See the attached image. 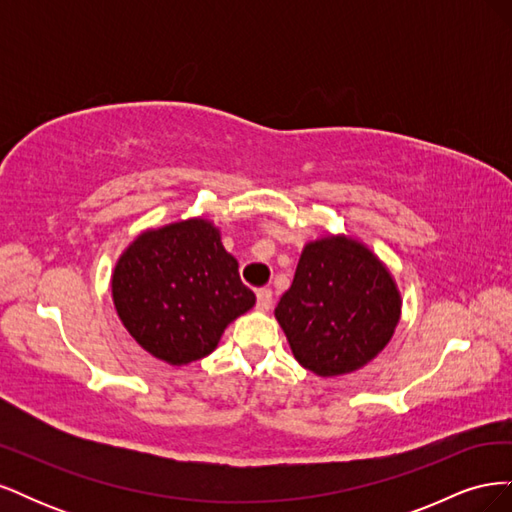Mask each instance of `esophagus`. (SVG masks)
I'll return each instance as SVG.
<instances>
[{
    "label": "esophagus",
    "instance_id": "34e87169",
    "mask_svg": "<svg viewBox=\"0 0 512 512\" xmlns=\"http://www.w3.org/2000/svg\"><path fill=\"white\" fill-rule=\"evenodd\" d=\"M273 305V292L269 288H258L256 290V307L260 312H269Z\"/></svg>",
    "mask_w": 512,
    "mask_h": 512
}]
</instances>
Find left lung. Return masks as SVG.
Masks as SVG:
<instances>
[{"label":"left lung","mask_w":512,"mask_h":512,"mask_svg":"<svg viewBox=\"0 0 512 512\" xmlns=\"http://www.w3.org/2000/svg\"><path fill=\"white\" fill-rule=\"evenodd\" d=\"M401 318V292L380 256L356 237L307 241L275 320L294 359L320 378L363 369L389 346Z\"/></svg>","instance_id":"8db88e82"}]
</instances>
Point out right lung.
Returning <instances> with one entry per match:
<instances>
[{
	"instance_id": "obj_1",
	"label": "right lung",
	"mask_w": 512,
	"mask_h": 512,
	"mask_svg": "<svg viewBox=\"0 0 512 512\" xmlns=\"http://www.w3.org/2000/svg\"><path fill=\"white\" fill-rule=\"evenodd\" d=\"M111 292L134 342L177 367L211 354L228 324L256 305L220 228L203 215L136 235L115 262Z\"/></svg>"
}]
</instances>
